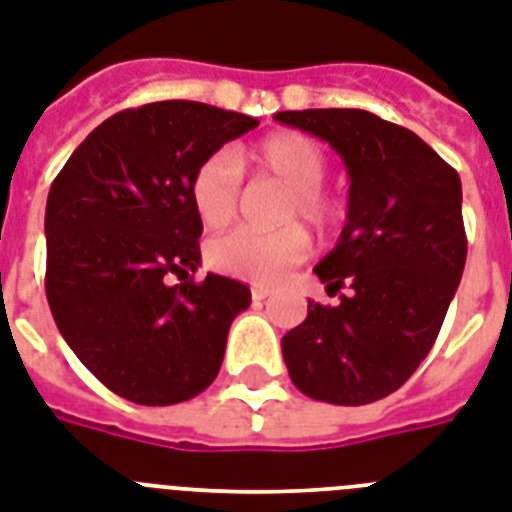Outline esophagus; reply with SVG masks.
Listing matches in <instances>:
<instances>
[{
	"label": "esophagus",
	"instance_id": "34e87169",
	"mask_svg": "<svg viewBox=\"0 0 512 512\" xmlns=\"http://www.w3.org/2000/svg\"><path fill=\"white\" fill-rule=\"evenodd\" d=\"M268 296H270L268 289H263V286H252V299H255V302H263V299H268Z\"/></svg>",
	"mask_w": 512,
	"mask_h": 512
}]
</instances>
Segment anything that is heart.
<instances>
[{"mask_svg": "<svg viewBox=\"0 0 512 512\" xmlns=\"http://www.w3.org/2000/svg\"><path fill=\"white\" fill-rule=\"evenodd\" d=\"M242 163L255 176H268L286 187L278 221L302 218L317 229L336 221V200L320 190L328 176V158L312 137L276 132L252 145ZM190 200L205 229L216 231L234 221L242 203V174L234 153L216 150L197 166L190 179ZM304 255L307 236L296 226L276 231L236 229L213 239L205 249L210 268L252 283L281 281L286 270L302 263Z\"/></svg>", "mask_w": 512, "mask_h": 512, "instance_id": "obj_1", "label": "heart"}]
</instances>
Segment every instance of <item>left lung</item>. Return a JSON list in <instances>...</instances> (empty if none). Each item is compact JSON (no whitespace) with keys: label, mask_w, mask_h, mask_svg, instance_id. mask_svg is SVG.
Instances as JSON below:
<instances>
[{"label":"left lung","mask_w":512,"mask_h":512,"mask_svg":"<svg viewBox=\"0 0 512 512\" xmlns=\"http://www.w3.org/2000/svg\"><path fill=\"white\" fill-rule=\"evenodd\" d=\"M349 169L338 244L315 265L336 307L309 302L281 341L294 385L315 401L364 406L395 393L429 354L466 265L461 176L401 124L362 109L278 111Z\"/></svg>","instance_id":"8db88e82"}]
</instances>
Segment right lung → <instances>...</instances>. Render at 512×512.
<instances>
[{
	"mask_svg": "<svg viewBox=\"0 0 512 512\" xmlns=\"http://www.w3.org/2000/svg\"><path fill=\"white\" fill-rule=\"evenodd\" d=\"M257 119L197 101L124 109L85 137L46 200V299L77 359L140 406H171L216 380L244 283H195L203 223L195 169ZM176 275L182 284H169Z\"/></svg>",
	"mask_w": 512,
	"mask_h": 512,
	"instance_id": "right-lung-1",
	"label": "right lung"
}]
</instances>
